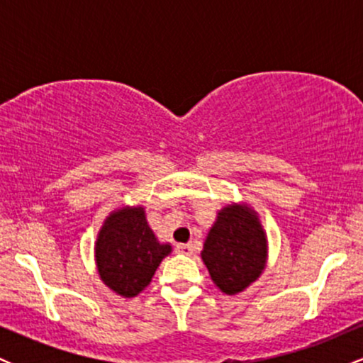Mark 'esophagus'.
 I'll return each mask as SVG.
<instances>
[{"instance_id":"1","label":"esophagus","mask_w":363,"mask_h":363,"mask_svg":"<svg viewBox=\"0 0 363 363\" xmlns=\"http://www.w3.org/2000/svg\"><path fill=\"white\" fill-rule=\"evenodd\" d=\"M176 252L182 254V256H193L194 249H193V245H191V244H179L176 247Z\"/></svg>"}]
</instances>
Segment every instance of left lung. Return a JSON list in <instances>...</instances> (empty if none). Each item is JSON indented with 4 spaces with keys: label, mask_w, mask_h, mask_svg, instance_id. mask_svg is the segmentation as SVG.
<instances>
[{
    "label": "left lung",
    "mask_w": 363,
    "mask_h": 363,
    "mask_svg": "<svg viewBox=\"0 0 363 363\" xmlns=\"http://www.w3.org/2000/svg\"><path fill=\"white\" fill-rule=\"evenodd\" d=\"M201 259L211 281L225 295L249 289L268 262V235L259 213L244 201H232L218 210L203 244Z\"/></svg>",
    "instance_id": "left-lung-1"
}]
</instances>
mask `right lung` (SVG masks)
<instances>
[{
  "instance_id": "add662e5",
  "label": "right lung",
  "mask_w": 363,
  "mask_h": 363,
  "mask_svg": "<svg viewBox=\"0 0 363 363\" xmlns=\"http://www.w3.org/2000/svg\"><path fill=\"white\" fill-rule=\"evenodd\" d=\"M170 252L172 245L157 239L141 205L114 208L104 218L94 245L99 277L124 298L136 297L147 289Z\"/></svg>"
}]
</instances>
